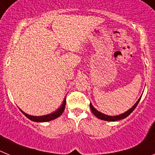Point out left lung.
I'll return each instance as SVG.
<instances>
[{"label":"left lung","mask_w":155,"mask_h":155,"mask_svg":"<svg viewBox=\"0 0 155 155\" xmlns=\"http://www.w3.org/2000/svg\"><path fill=\"white\" fill-rule=\"evenodd\" d=\"M140 98H141V97H140V98H139V100L137 101L136 104H135L134 105L131 107V108L130 109V110H128L127 111H126V112L124 113V114H120V115L113 116V117L112 116L106 115V114H102V113H100V111H98L97 110H96V109L93 107V106L92 105L91 103H90V109H91V111L93 112V114H94V115L96 116L97 117H98L99 119L103 120H106V121H117V120H120L124 119V118H126L127 117H128L130 114H131V113L134 110V109L136 108V107L137 106V104H138Z\"/></svg>","instance_id":"left-lung-1"}]
</instances>
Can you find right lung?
<instances>
[{"label": "right lung", "mask_w": 155, "mask_h": 155, "mask_svg": "<svg viewBox=\"0 0 155 155\" xmlns=\"http://www.w3.org/2000/svg\"><path fill=\"white\" fill-rule=\"evenodd\" d=\"M65 100H63V103H62V104L61 105V107H59L57 110H55V112L53 113H51V114H47V115L38 116V117H36V116H31V115H28V114H25V112H23L21 109H20V110L21 111L22 114H25V116L27 117L28 118L29 120H31L35 121V122H47V121L52 120L58 117H59L62 113H63L64 110H65Z\"/></svg>", "instance_id": "right-lung-1"}]
</instances>
